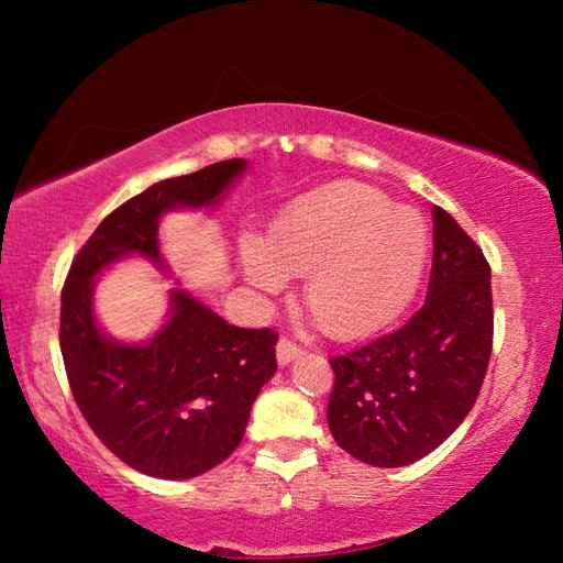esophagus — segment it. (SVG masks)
Returning <instances> with one entry per match:
<instances>
[{"label":"esophagus","mask_w":563,"mask_h":563,"mask_svg":"<svg viewBox=\"0 0 563 563\" xmlns=\"http://www.w3.org/2000/svg\"><path fill=\"white\" fill-rule=\"evenodd\" d=\"M275 357H278V365L280 367H288L290 362L302 357V350L295 345V342H290V340H280L278 347H275Z\"/></svg>","instance_id":"esophagus-1"}]
</instances>
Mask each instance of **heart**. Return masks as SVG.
<instances>
[{"mask_svg": "<svg viewBox=\"0 0 563 563\" xmlns=\"http://www.w3.org/2000/svg\"><path fill=\"white\" fill-rule=\"evenodd\" d=\"M430 231L412 208L360 184H332L275 218L265 243H241L245 280L278 292L305 278L302 302L332 338H360L395 320L422 280Z\"/></svg>", "mask_w": 563, "mask_h": 563, "instance_id": "obj_1", "label": "heart"}]
</instances>
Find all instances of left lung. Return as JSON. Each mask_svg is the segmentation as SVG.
Instances as JSON below:
<instances>
[{
	"instance_id": "1",
	"label": "left lung",
	"mask_w": 563,
	"mask_h": 563,
	"mask_svg": "<svg viewBox=\"0 0 563 563\" xmlns=\"http://www.w3.org/2000/svg\"><path fill=\"white\" fill-rule=\"evenodd\" d=\"M427 300L402 328L330 360L328 424L373 466H405L437 450L470 415L492 355V271L454 218L432 208Z\"/></svg>"
}]
</instances>
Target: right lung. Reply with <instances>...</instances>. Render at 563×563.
<instances>
[{
	"label": "right lung",
	"mask_w": 563,
	"mask_h": 563,
	"mask_svg": "<svg viewBox=\"0 0 563 563\" xmlns=\"http://www.w3.org/2000/svg\"><path fill=\"white\" fill-rule=\"evenodd\" d=\"M245 170L247 161L233 158L158 180L103 218L66 275L59 342L76 405L121 462L156 479H190L235 452L255 397L278 369V335L235 328L196 295L170 288L154 335L111 338L93 308L97 280L126 258L168 273L161 218L213 211Z\"/></svg>",
	"instance_id": "1"
}]
</instances>
